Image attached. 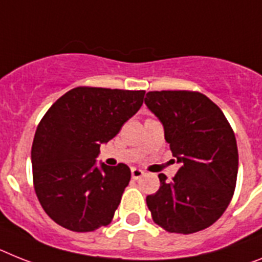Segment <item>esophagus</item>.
<instances>
[{"label": "esophagus", "instance_id": "34e87169", "mask_svg": "<svg viewBox=\"0 0 262 262\" xmlns=\"http://www.w3.org/2000/svg\"><path fill=\"white\" fill-rule=\"evenodd\" d=\"M142 176H144V170L138 168H132V177H133V180L141 179Z\"/></svg>", "mask_w": 262, "mask_h": 262}]
</instances>
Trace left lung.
I'll return each mask as SVG.
<instances>
[{
	"label": "left lung",
	"mask_w": 262,
	"mask_h": 262,
	"mask_svg": "<svg viewBox=\"0 0 262 262\" xmlns=\"http://www.w3.org/2000/svg\"><path fill=\"white\" fill-rule=\"evenodd\" d=\"M145 105L164 126L165 140L181 168L170 182L146 197L153 221L170 233L200 232L229 205L238 150L229 122L213 101L189 90L146 93Z\"/></svg>",
	"instance_id": "8db88e82"
}]
</instances>
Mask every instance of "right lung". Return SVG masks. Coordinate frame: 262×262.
<instances>
[{
  "mask_svg": "<svg viewBox=\"0 0 262 262\" xmlns=\"http://www.w3.org/2000/svg\"><path fill=\"white\" fill-rule=\"evenodd\" d=\"M144 90L74 88L49 107L32 146L33 182L46 214L73 232L106 226L130 181L127 165H97L101 144L140 111Z\"/></svg>",
  "mask_w": 262,
  "mask_h": 262,
  "instance_id": "right-lung-1",
  "label": "right lung"
}]
</instances>
